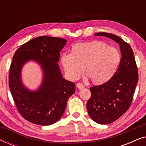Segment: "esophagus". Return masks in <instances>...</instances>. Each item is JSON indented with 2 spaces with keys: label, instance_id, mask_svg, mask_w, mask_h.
<instances>
[{
  "label": "esophagus",
  "instance_id": "esophagus-1",
  "mask_svg": "<svg viewBox=\"0 0 146 146\" xmlns=\"http://www.w3.org/2000/svg\"><path fill=\"white\" fill-rule=\"evenodd\" d=\"M76 86H77L78 88L80 89V90L82 89V88H84V85L82 83H77L76 84Z\"/></svg>",
  "mask_w": 146,
  "mask_h": 146
}]
</instances>
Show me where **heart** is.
<instances>
[{"mask_svg":"<svg viewBox=\"0 0 146 146\" xmlns=\"http://www.w3.org/2000/svg\"><path fill=\"white\" fill-rule=\"evenodd\" d=\"M120 60L117 49L99 40L75 44L70 54L61 57V64L70 78H78L84 68L86 76L96 85L103 84L113 76Z\"/></svg>","mask_w":146,"mask_h":146,"instance_id":"1","label":"heart"}]
</instances>
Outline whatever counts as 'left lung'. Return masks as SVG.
I'll return each mask as SVG.
<instances>
[{
    "label": "left lung",
    "instance_id": "left-lung-1",
    "mask_svg": "<svg viewBox=\"0 0 146 146\" xmlns=\"http://www.w3.org/2000/svg\"><path fill=\"white\" fill-rule=\"evenodd\" d=\"M118 43L121 58L117 70L108 82L90 88L91 97L86 107L95 122L108 124L119 118L130 106L138 80V72L132 49L129 44L113 34L99 33Z\"/></svg>",
    "mask_w": 146,
    "mask_h": 146
}]
</instances>
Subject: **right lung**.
Wrapping results in <instances>:
<instances>
[{"mask_svg": "<svg viewBox=\"0 0 146 146\" xmlns=\"http://www.w3.org/2000/svg\"><path fill=\"white\" fill-rule=\"evenodd\" d=\"M66 40L42 36L24 44L15 52L9 72V84L17 110L30 122L49 125L62 116L67 101L75 92V84L63 78L58 62ZM29 60L36 61L43 71L41 86L36 91L23 85L21 70Z\"/></svg>", "mask_w": 146, "mask_h": 146, "instance_id": "obj_1", "label": "right lung"}]
</instances>
